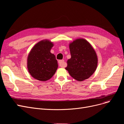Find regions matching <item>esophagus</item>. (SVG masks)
<instances>
[{
	"label": "esophagus",
	"instance_id": "esophagus-1",
	"mask_svg": "<svg viewBox=\"0 0 124 124\" xmlns=\"http://www.w3.org/2000/svg\"><path fill=\"white\" fill-rule=\"evenodd\" d=\"M59 65L60 67H62V68H64V67H66V63L64 62V60H60L58 61Z\"/></svg>",
	"mask_w": 124,
	"mask_h": 124
}]
</instances>
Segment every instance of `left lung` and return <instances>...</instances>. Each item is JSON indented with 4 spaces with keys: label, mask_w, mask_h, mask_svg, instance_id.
<instances>
[{
    "label": "left lung",
    "mask_w": 124,
    "mask_h": 124,
    "mask_svg": "<svg viewBox=\"0 0 124 124\" xmlns=\"http://www.w3.org/2000/svg\"><path fill=\"white\" fill-rule=\"evenodd\" d=\"M71 58L65 69L75 80L87 79L95 72L98 64L95 51L87 40L79 38L69 44Z\"/></svg>",
    "instance_id": "left-lung-1"
}]
</instances>
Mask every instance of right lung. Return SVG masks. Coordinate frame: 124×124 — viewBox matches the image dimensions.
Returning <instances> with one entry per match:
<instances>
[{"mask_svg": "<svg viewBox=\"0 0 124 124\" xmlns=\"http://www.w3.org/2000/svg\"><path fill=\"white\" fill-rule=\"evenodd\" d=\"M54 44L48 40L35 45L27 57L28 72L35 79L46 81L54 76L58 68L55 56L51 53Z\"/></svg>", "mask_w": 124, "mask_h": 124, "instance_id": "add662e5", "label": "right lung"}]
</instances>
